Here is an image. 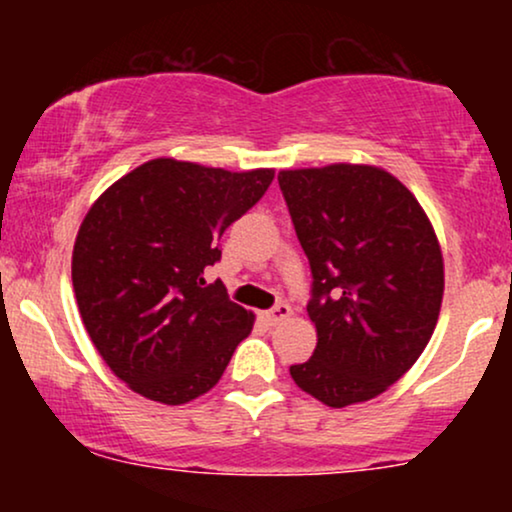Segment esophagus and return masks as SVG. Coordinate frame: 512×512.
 I'll list each match as a JSON object with an SVG mask.
<instances>
[{"label": "esophagus", "mask_w": 512, "mask_h": 512, "mask_svg": "<svg viewBox=\"0 0 512 512\" xmlns=\"http://www.w3.org/2000/svg\"><path fill=\"white\" fill-rule=\"evenodd\" d=\"M291 313H293V310H291L289 303H276L272 310L262 313V317H264V322H267V325H279V322L289 320Z\"/></svg>", "instance_id": "34e87169"}]
</instances>
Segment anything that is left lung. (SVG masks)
I'll return each mask as SVG.
<instances>
[{"mask_svg": "<svg viewBox=\"0 0 512 512\" xmlns=\"http://www.w3.org/2000/svg\"><path fill=\"white\" fill-rule=\"evenodd\" d=\"M313 272V358L293 383L332 409L368 402L424 354L445 289L433 223L385 168L330 163L279 170Z\"/></svg>", "mask_w": 512, "mask_h": 512, "instance_id": "8db88e82", "label": "left lung"}]
</instances>
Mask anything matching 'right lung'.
<instances>
[{
  "mask_svg": "<svg viewBox=\"0 0 512 512\" xmlns=\"http://www.w3.org/2000/svg\"><path fill=\"white\" fill-rule=\"evenodd\" d=\"M274 168L154 158L113 182L81 221L72 284L93 346L129 390L187 404L221 380L255 315L204 269L219 238L260 202Z\"/></svg>",
  "mask_w": 512,
  "mask_h": 512,
  "instance_id": "add662e5",
  "label": "right lung"
}]
</instances>
